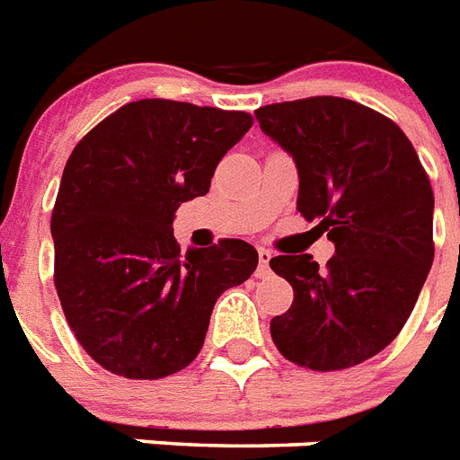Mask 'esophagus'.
I'll use <instances>...</instances> for the list:
<instances>
[{
	"instance_id": "1",
	"label": "esophagus",
	"mask_w": 460,
	"mask_h": 460,
	"mask_svg": "<svg viewBox=\"0 0 460 460\" xmlns=\"http://www.w3.org/2000/svg\"><path fill=\"white\" fill-rule=\"evenodd\" d=\"M270 259H273V253L268 252V249H259V270H256L259 278L270 273Z\"/></svg>"
}]
</instances>
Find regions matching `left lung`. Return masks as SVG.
<instances>
[{"label":"left lung","instance_id":"left-lung-1","mask_svg":"<svg viewBox=\"0 0 460 460\" xmlns=\"http://www.w3.org/2000/svg\"><path fill=\"white\" fill-rule=\"evenodd\" d=\"M261 130L296 164V208L318 220L334 256H275L294 289L270 321L280 354L311 370H341L387 347L428 278L435 197L416 149L394 120L341 97L261 106Z\"/></svg>","mask_w":460,"mask_h":460}]
</instances>
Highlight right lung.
<instances>
[{"label": "right lung", "instance_id": "obj_1", "mask_svg": "<svg viewBox=\"0 0 460 460\" xmlns=\"http://www.w3.org/2000/svg\"><path fill=\"white\" fill-rule=\"evenodd\" d=\"M244 111L139 99L92 128L51 213L54 285L83 349L113 376L156 380L204 347L213 304L256 270L242 240L180 253L172 218L204 197L252 128Z\"/></svg>", "mask_w": 460, "mask_h": 460}]
</instances>
